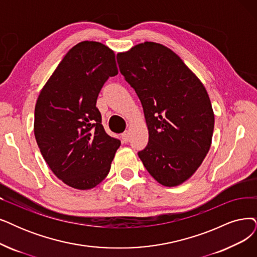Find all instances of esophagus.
I'll return each instance as SVG.
<instances>
[{
	"mask_svg": "<svg viewBox=\"0 0 257 257\" xmlns=\"http://www.w3.org/2000/svg\"><path fill=\"white\" fill-rule=\"evenodd\" d=\"M121 137H122L123 142H127L128 139H130V133H128V131H125L124 133H123V134L121 135Z\"/></svg>",
	"mask_w": 257,
	"mask_h": 257,
	"instance_id": "obj_1",
	"label": "esophagus"
}]
</instances>
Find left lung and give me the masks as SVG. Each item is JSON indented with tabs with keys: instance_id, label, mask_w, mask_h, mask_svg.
I'll use <instances>...</instances> for the list:
<instances>
[{
	"instance_id": "obj_1",
	"label": "left lung",
	"mask_w": 257,
	"mask_h": 257,
	"mask_svg": "<svg viewBox=\"0 0 257 257\" xmlns=\"http://www.w3.org/2000/svg\"><path fill=\"white\" fill-rule=\"evenodd\" d=\"M117 62L141 101L149 130L139 158L162 186H179L200 167L212 143L214 112L206 87L159 43L135 45L119 53Z\"/></svg>"
}]
</instances>
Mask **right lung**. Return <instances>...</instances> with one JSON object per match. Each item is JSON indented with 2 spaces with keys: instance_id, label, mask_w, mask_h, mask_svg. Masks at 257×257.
Listing matches in <instances>:
<instances>
[{
  "instance_id": "1",
  "label": "right lung",
  "mask_w": 257,
  "mask_h": 257,
  "mask_svg": "<svg viewBox=\"0 0 257 257\" xmlns=\"http://www.w3.org/2000/svg\"><path fill=\"white\" fill-rule=\"evenodd\" d=\"M117 74L114 51L83 41L69 49L40 91L38 147L55 175L74 189H93L103 180L121 145L106 134L96 107L102 86Z\"/></svg>"
}]
</instances>
